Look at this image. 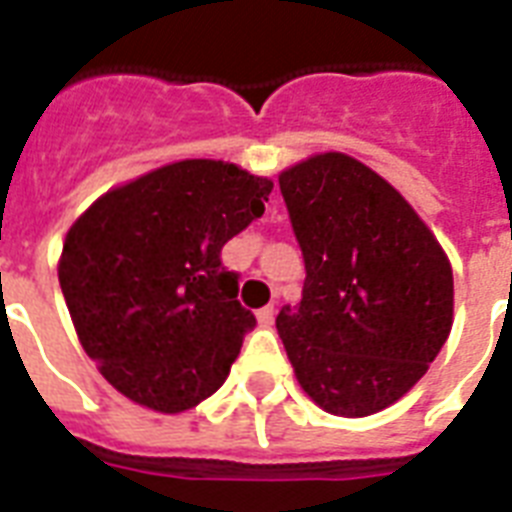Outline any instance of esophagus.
I'll use <instances>...</instances> for the list:
<instances>
[{
	"label": "esophagus",
	"instance_id": "esophagus-1",
	"mask_svg": "<svg viewBox=\"0 0 512 512\" xmlns=\"http://www.w3.org/2000/svg\"><path fill=\"white\" fill-rule=\"evenodd\" d=\"M256 320L264 327L272 325V322H275V306H264V309H259V312H256Z\"/></svg>",
	"mask_w": 512,
	"mask_h": 512
}]
</instances>
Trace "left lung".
Returning <instances> with one entry per match:
<instances>
[{
	"label": "left lung",
	"mask_w": 512,
	"mask_h": 512,
	"mask_svg": "<svg viewBox=\"0 0 512 512\" xmlns=\"http://www.w3.org/2000/svg\"><path fill=\"white\" fill-rule=\"evenodd\" d=\"M280 190L306 267L301 304L277 314L290 365L330 415H375L449 338L452 264L402 192L351 155H312Z\"/></svg>",
	"instance_id": "left-lung-1"
}]
</instances>
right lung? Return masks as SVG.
Wrapping results in <instances>:
<instances>
[{
    "label": "right lung",
    "mask_w": 512,
    "mask_h": 512,
    "mask_svg": "<svg viewBox=\"0 0 512 512\" xmlns=\"http://www.w3.org/2000/svg\"><path fill=\"white\" fill-rule=\"evenodd\" d=\"M272 179L187 158L94 200L71 224L57 277L81 346L126 399L185 412L230 375L256 317L222 248L264 214Z\"/></svg>",
    "instance_id": "right-lung-1"
}]
</instances>
